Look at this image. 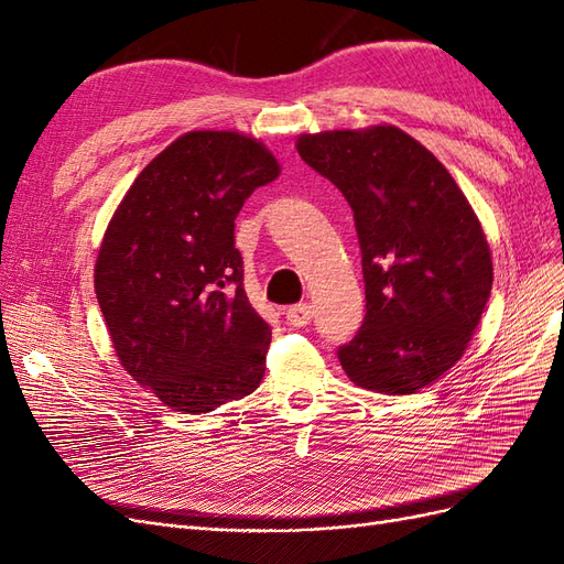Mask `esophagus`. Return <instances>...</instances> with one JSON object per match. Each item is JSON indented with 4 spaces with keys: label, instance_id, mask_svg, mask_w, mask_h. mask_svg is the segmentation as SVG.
I'll return each mask as SVG.
<instances>
[{
    "label": "esophagus",
    "instance_id": "obj_1",
    "mask_svg": "<svg viewBox=\"0 0 564 564\" xmlns=\"http://www.w3.org/2000/svg\"><path fill=\"white\" fill-rule=\"evenodd\" d=\"M313 319V305L311 303H296L292 308H286V322L292 327H305Z\"/></svg>",
    "mask_w": 564,
    "mask_h": 564
}]
</instances>
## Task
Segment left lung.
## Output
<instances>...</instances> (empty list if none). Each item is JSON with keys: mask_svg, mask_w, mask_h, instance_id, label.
Listing matches in <instances>:
<instances>
[{"mask_svg": "<svg viewBox=\"0 0 564 564\" xmlns=\"http://www.w3.org/2000/svg\"><path fill=\"white\" fill-rule=\"evenodd\" d=\"M299 155L348 199L367 315L338 348L348 379L386 395L437 381L466 352L489 301L487 237L442 162L398 127L303 133Z\"/></svg>", "mask_w": 564, "mask_h": 564, "instance_id": "1", "label": "left lung"}]
</instances>
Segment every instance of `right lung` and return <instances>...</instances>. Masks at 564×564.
I'll list each match as a JSON object with an SVG mask.
<instances>
[{
    "mask_svg": "<svg viewBox=\"0 0 564 564\" xmlns=\"http://www.w3.org/2000/svg\"><path fill=\"white\" fill-rule=\"evenodd\" d=\"M278 176L251 135L187 131L110 218L94 270L100 313L122 367L176 412H214L263 379L272 332L245 294L235 218Z\"/></svg>",
    "mask_w": 564,
    "mask_h": 564,
    "instance_id": "obj_1",
    "label": "right lung"
}]
</instances>
